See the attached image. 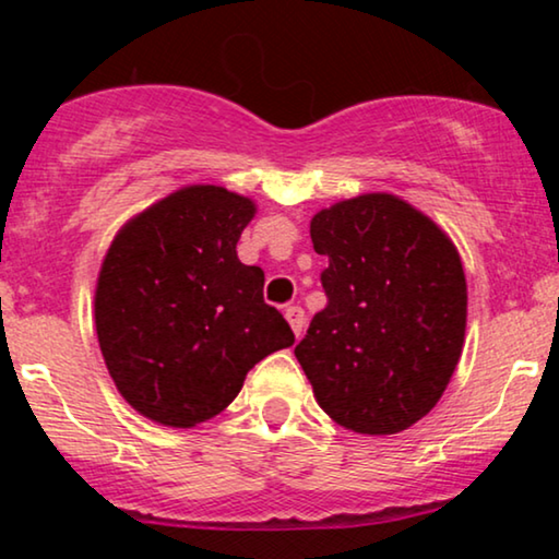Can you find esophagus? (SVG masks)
<instances>
[{"label": "esophagus", "mask_w": 559, "mask_h": 559, "mask_svg": "<svg viewBox=\"0 0 559 559\" xmlns=\"http://www.w3.org/2000/svg\"><path fill=\"white\" fill-rule=\"evenodd\" d=\"M285 318H287L289 328H293V333L297 335V338H300L302 331H305V312H302V308H297V305H293V308L285 310Z\"/></svg>", "instance_id": "1"}]
</instances>
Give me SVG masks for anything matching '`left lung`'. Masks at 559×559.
Returning <instances> with one entry per match:
<instances>
[{
	"label": "left lung",
	"mask_w": 559,
	"mask_h": 559,
	"mask_svg": "<svg viewBox=\"0 0 559 559\" xmlns=\"http://www.w3.org/2000/svg\"><path fill=\"white\" fill-rule=\"evenodd\" d=\"M310 239L328 257V305L295 356L320 409L358 435L407 430L440 402L463 354L468 285L455 243L392 193L318 211Z\"/></svg>",
	"instance_id": "left-lung-1"
}]
</instances>
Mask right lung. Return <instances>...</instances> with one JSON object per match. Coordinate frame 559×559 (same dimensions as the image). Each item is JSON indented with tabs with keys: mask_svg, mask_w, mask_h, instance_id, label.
<instances>
[{
	"mask_svg": "<svg viewBox=\"0 0 559 559\" xmlns=\"http://www.w3.org/2000/svg\"><path fill=\"white\" fill-rule=\"evenodd\" d=\"M257 203L221 186H186L114 236L96 280L106 369L132 409L165 427L209 423L249 369L295 335L264 302V272L236 257Z\"/></svg>",
	"mask_w": 559,
	"mask_h": 559,
	"instance_id": "right-lung-1",
	"label": "right lung"
}]
</instances>
